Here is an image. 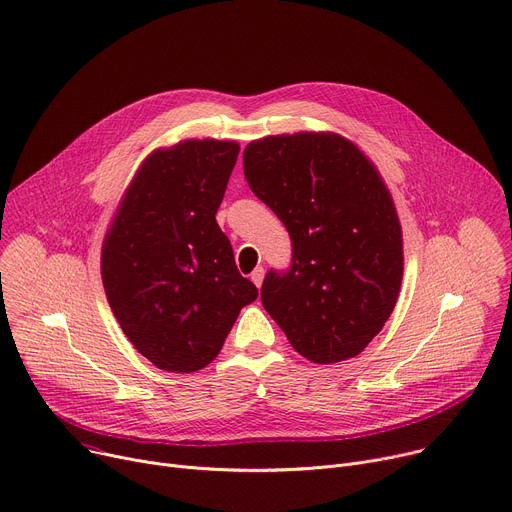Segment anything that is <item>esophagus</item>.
I'll return each mask as SVG.
<instances>
[{
  "instance_id": "esophagus-1",
  "label": "esophagus",
  "mask_w": 512,
  "mask_h": 512,
  "mask_svg": "<svg viewBox=\"0 0 512 512\" xmlns=\"http://www.w3.org/2000/svg\"><path fill=\"white\" fill-rule=\"evenodd\" d=\"M263 275H265V269H263V267H255L253 273H251V280H253V284H255L257 288H259L261 282H263Z\"/></svg>"
}]
</instances>
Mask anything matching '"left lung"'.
<instances>
[{
  "instance_id": "8db88e82",
  "label": "left lung",
  "mask_w": 512,
  "mask_h": 512,
  "mask_svg": "<svg viewBox=\"0 0 512 512\" xmlns=\"http://www.w3.org/2000/svg\"><path fill=\"white\" fill-rule=\"evenodd\" d=\"M243 169L292 239L290 269L265 275L263 308L314 363L359 355L390 318L404 269L402 230L380 173L335 132L253 141Z\"/></svg>"
}]
</instances>
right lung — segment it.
<instances>
[{"label":"right lung","mask_w":512,"mask_h":512,"mask_svg":"<svg viewBox=\"0 0 512 512\" xmlns=\"http://www.w3.org/2000/svg\"><path fill=\"white\" fill-rule=\"evenodd\" d=\"M239 145L183 141L136 171L102 249V282L124 335L173 374L206 367L257 300L216 222Z\"/></svg>","instance_id":"right-lung-1"}]
</instances>
